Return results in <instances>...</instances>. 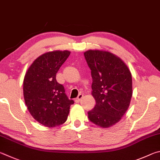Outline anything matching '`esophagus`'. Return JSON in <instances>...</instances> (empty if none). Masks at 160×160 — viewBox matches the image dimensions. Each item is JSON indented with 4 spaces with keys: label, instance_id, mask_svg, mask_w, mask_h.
<instances>
[{
    "label": "esophagus",
    "instance_id": "esophagus-1",
    "mask_svg": "<svg viewBox=\"0 0 160 160\" xmlns=\"http://www.w3.org/2000/svg\"><path fill=\"white\" fill-rule=\"evenodd\" d=\"M83 94H82V93H80L79 95H78V96H77V98L75 99V102H79L82 99V98H83Z\"/></svg>",
    "mask_w": 160,
    "mask_h": 160
}]
</instances>
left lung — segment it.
Here are the masks:
<instances>
[{
    "instance_id": "8db88e82",
    "label": "left lung",
    "mask_w": 160,
    "mask_h": 160,
    "mask_svg": "<svg viewBox=\"0 0 160 160\" xmlns=\"http://www.w3.org/2000/svg\"><path fill=\"white\" fill-rule=\"evenodd\" d=\"M83 54L91 70V94L96 102L88 112V118L100 127H111L129 107L133 94L131 73L124 62L110 52L89 50Z\"/></svg>"
}]
</instances>
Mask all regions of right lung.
Wrapping results in <instances>:
<instances>
[{
	"instance_id": "1",
	"label": "right lung",
	"mask_w": 160,
	"mask_h": 160,
	"mask_svg": "<svg viewBox=\"0 0 160 160\" xmlns=\"http://www.w3.org/2000/svg\"><path fill=\"white\" fill-rule=\"evenodd\" d=\"M70 55L69 50H54L38 57L28 68L23 82L24 102L33 119L48 128L67 121L70 106L64 86L56 74Z\"/></svg>"
}]
</instances>
